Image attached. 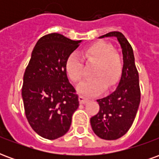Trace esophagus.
I'll list each match as a JSON object with an SVG mask.
<instances>
[{
	"mask_svg": "<svg viewBox=\"0 0 159 159\" xmlns=\"http://www.w3.org/2000/svg\"><path fill=\"white\" fill-rule=\"evenodd\" d=\"M79 101L81 104H85V103H87V102H89V98H86V97L83 96V95H80Z\"/></svg>",
	"mask_w": 159,
	"mask_h": 159,
	"instance_id": "esophagus-1",
	"label": "esophagus"
}]
</instances>
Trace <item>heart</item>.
Masks as SVG:
<instances>
[{
  "label": "heart",
  "instance_id": "b5f03b06",
  "mask_svg": "<svg viewBox=\"0 0 159 159\" xmlns=\"http://www.w3.org/2000/svg\"><path fill=\"white\" fill-rule=\"evenodd\" d=\"M83 59L87 63H95L92 75L93 77L80 83L77 90L87 95H94L107 89H111L119 80L123 72V59L113 47L105 42H95L83 49ZM66 70L73 83H79L84 75L83 60L75 52L66 59Z\"/></svg>",
  "mask_w": 159,
  "mask_h": 159
}]
</instances>
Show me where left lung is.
Instances as JSON below:
<instances>
[{
    "label": "left lung",
    "instance_id": "obj_1",
    "mask_svg": "<svg viewBox=\"0 0 159 159\" xmlns=\"http://www.w3.org/2000/svg\"><path fill=\"white\" fill-rule=\"evenodd\" d=\"M115 36L123 55V67L119 84L112 93L97 100L100 110L90 118L91 127L97 136L104 140H117L132 126L140 101L139 73L134 64L132 47L123 34L111 31L100 38Z\"/></svg>",
    "mask_w": 159,
    "mask_h": 159
}]
</instances>
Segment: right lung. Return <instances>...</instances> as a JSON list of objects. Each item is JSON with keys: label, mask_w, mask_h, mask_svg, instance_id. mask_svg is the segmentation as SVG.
<instances>
[{"label": "right lung", "mask_w": 159, "mask_h": 159, "mask_svg": "<svg viewBox=\"0 0 159 159\" xmlns=\"http://www.w3.org/2000/svg\"><path fill=\"white\" fill-rule=\"evenodd\" d=\"M80 42L59 33L42 36L24 74L26 118L33 130L48 140L68 132L73 113L79 107L78 95L67 77L66 62Z\"/></svg>", "instance_id": "obj_1"}]
</instances>
